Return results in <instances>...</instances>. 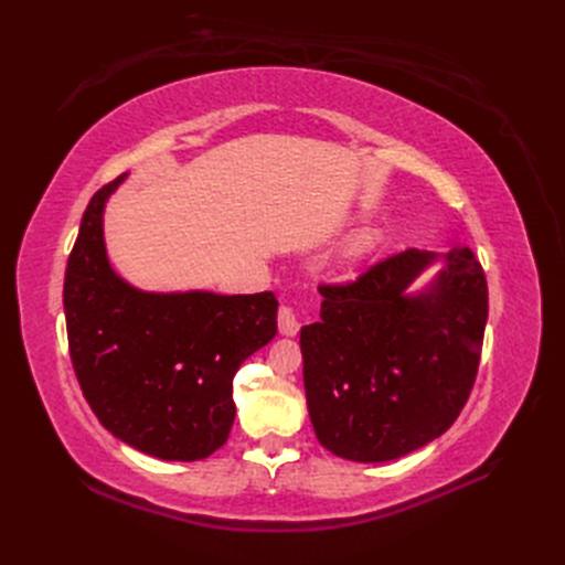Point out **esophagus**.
Returning a JSON list of instances; mask_svg holds the SVG:
<instances>
[{
	"label": "esophagus",
	"mask_w": 565,
	"mask_h": 565,
	"mask_svg": "<svg viewBox=\"0 0 565 565\" xmlns=\"http://www.w3.org/2000/svg\"><path fill=\"white\" fill-rule=\"evenodd\" d=\"M278 328H280V334H285V337H295L297 332H299V328H301V322H299V316L295 313V309L292 306H280V311H278Z\"/></svg>",
	"instance_id": "esophagus-1"
}]
</instances>
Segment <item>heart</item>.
Returning a JSON list of instances; mask_svg holds the SVG:
<instances>
[{
  "instance_id": "heart-1",
  "label": "heart",
  "mask_w": 565,
  "mask_h": 565,
  "mask_svg": "<svg viewBox=\"0 0 565 565\" xmlns=\"http://www.w3.org/2000/svg\"><path fill=\"white\" fill-rule=\"evenodd\" d=\"M372 245H374V233H370V231L358 233L355 237H351V241H349V245L344 249V256L349 262L361 259L363 254H367L372 249Z\"/></svg>"
}]
</instances>
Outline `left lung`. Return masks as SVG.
<instances>
[{"label":"left lung","instance_id":"left-lung-1","mask_svg":"<svg viewBox=\"0 0 565 565\" xmlns=\"http://www.w3.org/2000/svg\"><path fill=\"white\" fill-rule=\"evenodd\" d=\"M436 260L419 294L406 287ZM320 322L301 328L303 388L322 448L388 461L446 434L481 361L488 282L469 247L405 249L349 285H320Z\"/></svg>","mask_w":565,"mask_h":565}]
</instances>
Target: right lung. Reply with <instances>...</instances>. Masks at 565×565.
Masks as SVG:
<instances>
[{
    "mask_svg": "<svg viewBox=\"0 0 565 565\" xmlns=\"http://www.w3.org/2000/svg\"><path fill=\"white\" fill-rule=\"evenodd\" d=\"M127 174L92 198L65 268L67 347L106 429L146 455L195 461L228 440L233 377L278 332V299L143 292L113 270L104 210Z\"/></svg>",
    "mask_w": 565,
    "mask_h": 565,
    "instance_id": "right-lung-1",
    "label": "right lung"
}]
</instances>
